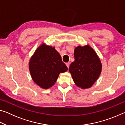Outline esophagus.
Returning <instances> with one entry per match:
<instances>
[{
    "mask_svg": "<svg viewBox=\"0 0 125 125\" xmlns=\"http://www.w3.org/2000/svg\"><path fill=\"white\" fill-rule=\"evenodd\" d=\"M65 64H66V65H67V68H69V65H70V64H69V63H65Z\"/></svg>",
    "mask_w": 125,
    "mask_h": 125,
    "instance_id": "1",
    "label": "esophagus"
}]
</instances>
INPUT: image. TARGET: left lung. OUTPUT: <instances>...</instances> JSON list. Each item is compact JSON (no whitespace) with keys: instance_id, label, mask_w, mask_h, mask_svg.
<instances>
[{"instance_id":"8db88e82","label":"left lung","mask_w":125,"mask_h":125,"mask_svg":"<svg viewBox=\"0 0 125 125\" xmlns=\"http://www.w3.org/2000/svg\"><path fill=\"white\" fill-rule=\"evenodd\" d=\"M74 61L69 68L75 85L85 89L92 86L101 72L102 64L95 51L89 45L79 46L74 50Z\"/></svg>"}]
</instances>
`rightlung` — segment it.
<instances>
[{"mask_svg":"<svg viewBox=\"0 0 125 125\" xmlns=\"http://www.w3.org/2000/svg\"><path fill=\"white\" fill-rule=\"evenodd\" d=\"M29 70L33 82L47 89L56 83L60 73L66 72L68 68L54 47L42 43L30 58Z\"/></svg>","mask_w":125,"mask_h":125,"instance_id":"1","label":"right lung"}]
</instances>
